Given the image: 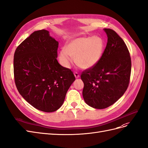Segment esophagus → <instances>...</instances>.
I'll return each mask as SVG.
<instances>
[{"mask_svg":"<svg viewBox=\"0 0 148 148\" xmlns=\"http://www.w3.org/2000/svg\"><path fill=\"white\" fill-rule=\"evenodd\" d=\"M74 76H75V77L76 78V79H77V78H79V77H80L79 74L77 73V72H74Z\"/></svg>","mask_w":148,"mask_h":148,"instance_id":"obj_1","label":"esophagus"}]
</instances>
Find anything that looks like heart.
Listing matches in <instances>:
<instances>
[{
    "instance_id": "heart-1",
    "label": "heart",
    "mask_w": 148,
    "mask_h": 148,
    "mask_svg": "<svg viewBox=\"0 0 148 148\" xmlns=\"http://www.w3.org/2000/svg\"><path fill=\"white\" fill-rule=\"evenodd\" d=\"M105 49V43L102 38L79 37L69 41L64 49L59 54V61L66 68L71 66L73 59L82 69H87L95 66L100 60Z\"/></svg>"
}]
</instances>
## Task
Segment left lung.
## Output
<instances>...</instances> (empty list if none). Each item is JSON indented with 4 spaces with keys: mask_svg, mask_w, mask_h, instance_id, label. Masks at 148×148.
Instances as JSON below:
<instances>
[{
    "mask_svg": "<svg viewBox=\"0 0 148 148\" xmlns=\"http://www.w3.org/2000/svg\"><path fill=\"white\" fill-rule=\"evenodd\" d=\"M108 40L99 62L83 71L82 95L89 106L103 109L115 103L127 89L132 61L124 41L110 28H104Z\"/></svg>",
    "mask_w": 148,
    "mask_h": 148,
    "instance_id": "8db88e82",
    "label": "left lung"
}]
</instances>
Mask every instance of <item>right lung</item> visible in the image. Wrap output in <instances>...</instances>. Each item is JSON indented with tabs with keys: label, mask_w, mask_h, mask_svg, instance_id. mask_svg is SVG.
Listing matches in <instances>:
<instances>
[{
	"label": "right lung",
	"mask_w": 148,
	"mask_h": 148,
	"mask_svg": "<svg viewBox=\"0 0 148 148\" xmlns=\"http://www.w3.org/2000/svg\"><path fill=\"white\" fill-rule=\"evenodd\" d=\"M58 45L48 31L41 29L25 39L14 54V79L18 92L33 107L45 112L61 107L75 79L71 69L58 62Z\"/></svg>",
	"instance_id": "1"
}]
</instances>
